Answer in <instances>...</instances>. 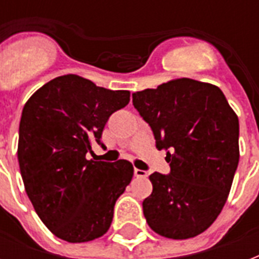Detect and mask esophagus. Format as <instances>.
I'll return each instance as SVG.
<instances>
[{
    "label": "esophagus",
    "instance_id": "obj_1",
    "mask_svg": "<svg viewBox=\"0 0 259 259\" xmlns=\"http://www.w3.org/2000/svg\"><path fill=\"white\" fill-rule=\"evenodd\" d=\"M134 175L137 177H146L148 176V173L146 170H142V169H138V168H134Z\"/></svg>",
    "mask_w": 259,
    "mask_h": 259
}]
</instances>
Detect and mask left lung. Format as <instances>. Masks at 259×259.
Segmentation results:
<instances>
[{
  "label": "left lung",
  "mask_w": 259,
  "mask_h": 259,
  "mask_svg": "<svg viewBox=\"0 0 259 259\" xmlns=\"http://www.w3.org/2000/svg\"><path fill=\"white\" fill-rule=\"evenodd\" d=\"M169 175L149 176L153 191L142 201L154 233L188 239L212 225L229 196L239 161V121L219 87L189 78L133 94Z\"/></svg>",
  "instance_id": "obj_1"
}]
</instances>
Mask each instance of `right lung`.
Returning a JSON list of instances; mask_svg holds the SVG:
<instances>
[{"instance_id": "right-lung-1", "label": "right lung", "mask_w": 259, "mask_h": 259, "mask_svg": "<svg viewBox=\"0 0 259 259\" xmlns=\"http://www.w3.org/2000/svg\"><path fill=\"white\" fill-rule=\"evenodd\" d=\"M130 101L126 90L103 89L78 75L52 79L22 109L17 157L26 195L51 233L71 243L107 233L114 205L133 177V165L93 161V144L114 111Z\"/></svg>"}]
</instances>
